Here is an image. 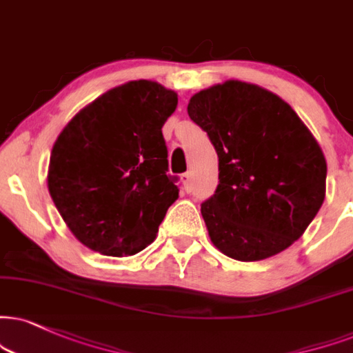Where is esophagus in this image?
Segmentation results:
<instances>
[{
	"label": "esophagus",
	"instance_id": "esophagus-1",
	"mask_svg": "<svg viewBox=\"0 0 353 353\" xmlns=\"http://www.w3.org/2000/svg\"><path fill=\"white\" fill-rule=\"evenodd\" d=\"M181 181H183V185H185V190L186 191H190L191 190V173H183V175H181Z\"/></svg>",
	"mask_w": 353,
	"mask_h": 353
}]
</instances>
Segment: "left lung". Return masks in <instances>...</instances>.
Instances as JSON below:
<instances>
[{
    "label": "left lung",
    "instance_id": "obj_1",
    "mask_svg": "<svg viewBox=\"0 0 353 353\" xmlns=\"http://www.w3.org/2000/svg\"><path fill=\"white\" fill-rule=\"evenodd\" d=\"M188 114L219 157V185L201 204L211 242L241 262L288 249L325 198L327 163L311 130L278 94L239 80L193 94Z\"/></svg>",
    "mask_w": 353,
    "mask_h": 353
}]
</instances>
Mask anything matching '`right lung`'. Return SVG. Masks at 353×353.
<instances>
[{"label": "right lung", "mask_w": 353, "mask_h": 353, "mask_svg": "<svg viewBox=\"0 0 353 353\" xmlns=\"http://www.w3.org/2000/svg\"><path fill=\"white\" fill-rule=\"evenodd\" d=\"M178 94L157 81L116 86L72 117L52 147L47 186L72 234L110 256L155 241L178 199L162 128Z\"/></svg>", "instance_id": "right-lung-1"}]
</instances>
